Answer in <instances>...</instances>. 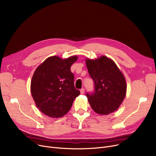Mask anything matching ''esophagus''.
<instances>
[{
    "label": "esophagus",
    "instance_id": "obj_1",
    "mask_svg": "<svg viewBox=\"0 0 156 156\" xmlns=\"http://www.w3.org/2000/svg\"><path fill=\"white\" fill-rule=\"evenodd\" d=\"M84 92H85L84 88H81V89L80 90V93H81V94H83Z\"/></svg>",
    "mask_w": 156,
    "mask_h": 156
}]
</instances>
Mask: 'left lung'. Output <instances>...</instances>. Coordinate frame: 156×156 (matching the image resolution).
I'll use <instances>...</instances> for the list:
<instances>
[{
  "label": "left lung",
  "instance_id": "left-lung-1",
  "mask_svg": "<svg viewBox=\"0 0 156 156\" xmlns=\"http://www.w3.org/2000/svg\"><path fill=\"white\" fill-rule=\"evenodd\" d=\"M85 63L95 85L94 92L87 94L88 101L96 113L108 115L116 111L125 99L127 88L125 76L114 61L105 55L87 58Z\"/></svg>",
  "mask_w": 156,
  "mask_h": 156
}]
</instances>
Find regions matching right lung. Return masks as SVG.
Instances as JSON below:
<instances>
[{
	"mask_svg": "<svg viewBox=\"0 0 156 156\" xmlns=\"http://www.w3.org/2000/svg\"><path fill=\"white\" fill-rule=\"evenodd\" d=\"M78 56L47 58L35 69L31 81L33 99L39 110L48 117H62L70 110L80 92L74 86L71 65Z\"/></svg>",
	"mask_w": 156,
	"mask_h": 156,
	"instance_id": "add662e5",
	"label": "right lung"
}]
</instances>
